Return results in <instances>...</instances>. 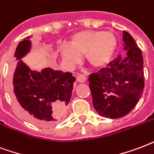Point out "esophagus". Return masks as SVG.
<instances>
[{
    "label": "esophagus",
    "mask_w": 154,
    "mask_h": 154,
    "mask_svg": "<svg viewBox=\"0 0 154 154\" xmlns=\"http://www.w3.org/2000/svg\"><path fill=\"white\" fill-rule=\"evenodd\" d=\"M87 80V78L83 75H77V81L79 83H84Z\"/></svg>",
    "instance_id": "obj_1"
}]
</instances>
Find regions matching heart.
I'll use <instances>...</instances> for the list:
<instances>
[{
    "label": "heart",
    "instance_id": "1",
    "mask_svg": "<svg viewBox=\"0 0 154 154\" xmlns=\"http://www.w3.org/2000/svg\"><path fill=\"white\" fill-rule=\"evenodd\" d=\"M117 47V38L112 31L83 30L72 35L70 46L61 47L63 59L66 65L79 63L85 55L88 63L95 68H102L112 59Z\"/></svg>",
    "mask_w": 154,
    "mask_h": 154
}]
</instances>
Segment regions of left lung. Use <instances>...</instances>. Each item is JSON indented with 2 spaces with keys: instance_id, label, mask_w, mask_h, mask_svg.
<instances>
[{
  "instance_id": "1",
  "label": "left lung",
  "mask_w": 154,
  "mask_h": 154,
  "mask_svg": "<svg viewBox=\"0 0 154 154\" xmlns=\"http://www.w3.org/2000/svg\"><path fill=\"white\" fill-rule=\"evenodd\" d=\"M123 41L127 55H119L88 78L94 108L99 115L110 119L130 112L145 88L141 51L128 32H123Z\"/></svg>"
}]
</instances>
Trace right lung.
Here are the masks:
<instances>
[{"label": "right lung", "mask_w": 154, "mask_h": 154, "mask_svg": "<svg viewBox=\"0 0 154 154\" xmlns=\"http://www.w3.org/2000/svg\"><path fill=\"white\" fill-rule=\"evenodd\" d=\"M31 36L19 42L14 58L17 60L13 79V100L18 112L29 122L49 127L60 122L66 114L75 78L71 72L50 67L33 71L21 58L30 51Z\"/></svg>", "instance_id": "1"}]
</instances>
